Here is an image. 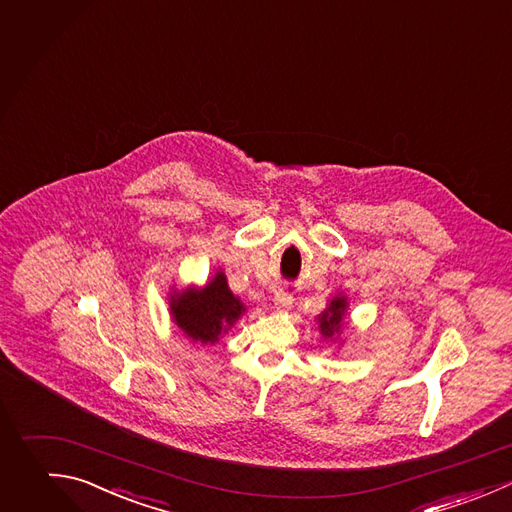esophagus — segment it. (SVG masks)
I'll return each mask as SVG.
<instances>
[{
  "mask_svg": "<svg viewBox=\"0 0 512 512\" xmlns=\"http://www.w3.org/2000/svg\"><path fill=\"white\" fill-rule=\"evenodd\" d=\"M292 294H288V292H284V290H280V292H276V296H274V306H276V310H288L290 306H292Z\"/></svg>",
  "mask_w": 512,
  "mask_h": 512,
  "instance_id": "obj_1",
  "label": "esophagus"
}]
</instances>
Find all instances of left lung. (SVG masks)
<instances>
[{
    "instance_id": "obj_1",
    "label": "left lung",
    "mask_w": 512,
    "mask_h": 512,
    "mask_svg": "<svg viewBox=\"0 0 512 512\" xmlns=\"http://www.w3.org/2000/svg\"><path fill=\"white\" fill-rule=\"evenodd\" d=\"M348 302L346 296H334L328 304V308L318 316V328L324 340H334L342 330V320L346 314Z\"/></svg>"
}]
</instances>
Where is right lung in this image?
<instances>
[{
	"mask_svg": "<svg viewBox=\"0 0 512 512\" xmlns=\"http://www.w3.org/2000/svg\"><path fill=\"white\" fill-rule=\"evenodd\" d=\"M244 304L228 288L224 272H216L204 288H186L170 298L178 328L194 342L214 344L244 314Z\"/></svg>",
	"mask_w": 512,
	"mask_h": 512,
	"instance_id": "obj_1",
	"label": "right lung"
}]
</instances>
